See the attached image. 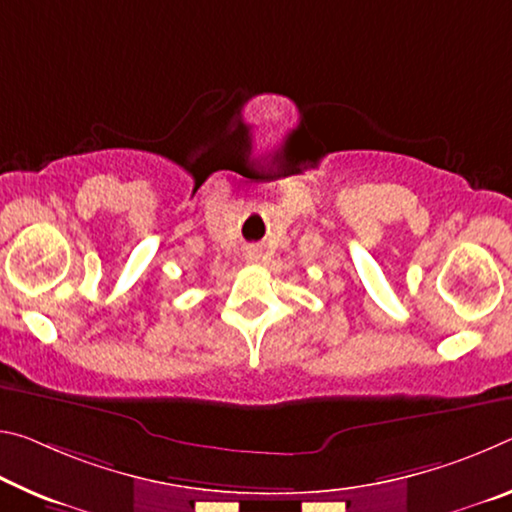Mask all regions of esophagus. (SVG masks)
<instances>
[{
	"label": "esophagus",
	"instance_id": "obj_1",
	"mask_svg": "<svg viewBox=\"0 0 512 512\" xmlns=\"http://www.w3.org/2000/svg\"><path fill=\"white\" fill-rule=\"evenodd\" d=\"M246 257L250 259V262H257V259H259V257H262V255H259V248H248V253H246Z\"/></svg>",
	"mask_w": 512,
	"mask_h": 512
}]
</instances>
